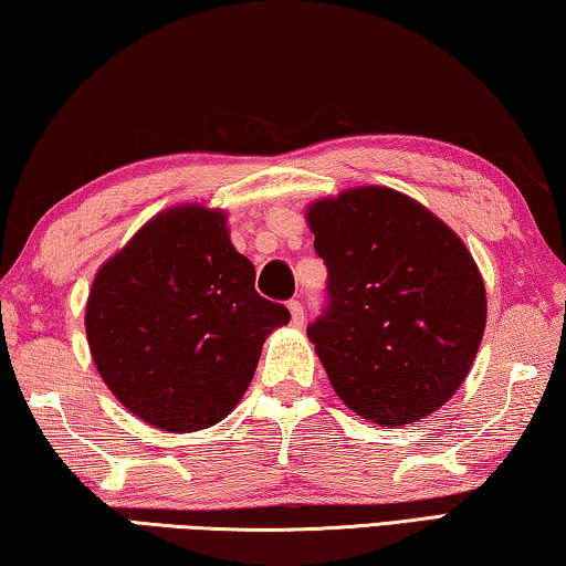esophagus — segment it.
Masks as SVG:
<instances>
[{
	"mask_svg": "<svg viewBox=\"0 0 566 566\" xmlns=\"http://www.w3.org/2000/svg\"><path fill=\"white\" fill-rule=\"evenodd\" d=\"M289 311H291V318H293V326L301 328L305 323V313H303V303L301 301H291L289 303Z\"/></svg>",
	"mask_w": 566,
	"mask_h": 566,
	"instance_id": "obj_1",
	"label": "esophagus"
}]
</instances>
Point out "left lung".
<instances>
[{
	"mask_svg": "<svg viewBox=\"0 0 566 566\" xmlns=\"http://www.w3.org/2000/svg\"><path fill=\"white\" fill-rule=\"evenodd\" d=\"M328 268V311L308 340L360 419L406 426L464 384L486 326L479 265L441 218L403 192L360 185L305 208Z\"/></svg>",
	"mask_w": 566,
	"mask_h": 566,
	"instance_id": "left-lung-1",
	"label": "left lung"
}]
</instances>
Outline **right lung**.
Here are the masks:
<instances>
[{
	"label": "right lung",
	"mask_w": 566,
	"mask_h": 566,
	"mask_svg": "<svg viewBox=\"0 0 566 566\" xmlns=\"http://www.w3.org/2000/svg\"><path fill=\"white\" fill-rule=\"evenodd\" d=\"M291 313L255 293L228 212H157L95 273L85 308L102 381L137 419L170 433L216 426L253 381L265 338Z\"/></svg>",
	"instance_id": "right-lung-1"
}]
</instances>
